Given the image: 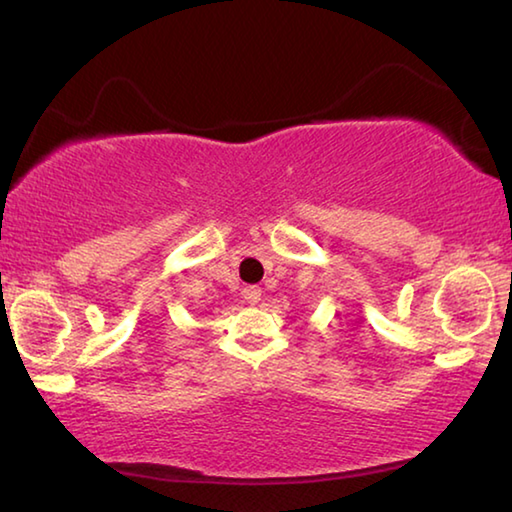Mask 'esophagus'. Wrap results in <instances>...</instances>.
I'll list each match as a JSON object with an SVG mask.
<instances>
[{"label":"esophagus","mask_w":512,"mask_h":512,"mask_svg":"<svg viewBox=\"0 0 512 512\" xmlns=\"http://www.w3.org/2000/svg\"><path fill=\"white\" fill-rule=\"evenodd\" d=\"M244 298L250 302V305H257V302L262 300V289L255 287V284H250V287L244 289Z\"/></svg>","instance_id":"esophagus-1"}]
</instances>
